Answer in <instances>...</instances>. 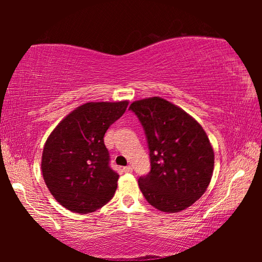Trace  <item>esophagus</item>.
I'll list each match as a JSON object with an SVG mask.
<instances>
[{"label": "esophagus", "mask_w": 262, "mask_h": 262, "mask_svg": "<svg viewBox=\"0 0 262 262\" xmlns=\"http://www.w3.org/2000/svg\"><path fill=\"white\" fill-rule=\"evenodd\" d=\"M123 172H125V173H130V172H133V167L130 165L125 166L123 167Z\"/></svg>", "instance_id": "1"}]
</instances>
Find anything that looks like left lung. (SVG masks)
Wrapping results in <instances>:
<instances>
[{
	"label": "left lung",
	"instance_id": "1",
	"mask_svg": "<svg viewBox=\"0 0 262 262\" xmlns=\"http://www.w3.org/2000/svg\"><path fill=\"white\" fill-rule=\"evenodd\" d=\"M147 136L151 170L140 177L145 200L164 212H178L200 199L210 184L214 150L202 126L161 97L129 106Z\"/></svg>",
	"mask_w": 262,
	"mask_h": 262
}]
</instances>
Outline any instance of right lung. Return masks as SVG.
Segmentation results:
<instances>
[{
  "instance_id": "add662e5",
  "label": "right lung",
  "mask_w": 262,
  "mask_h": 262,
  "mask_svg": "<svg viewBox=\"0 0 262 262\" xmlns=\"http://www.w3.org/2000/svg\"><path fill=\"white\" fill-rule=\"evenodd\" d=\"M128 100L85 103L62 119L48 136L41 157L47 188L61 206L88 214L105 206L118 187L104 135L125 113Z\"/></svg>"
}]
</instances>
